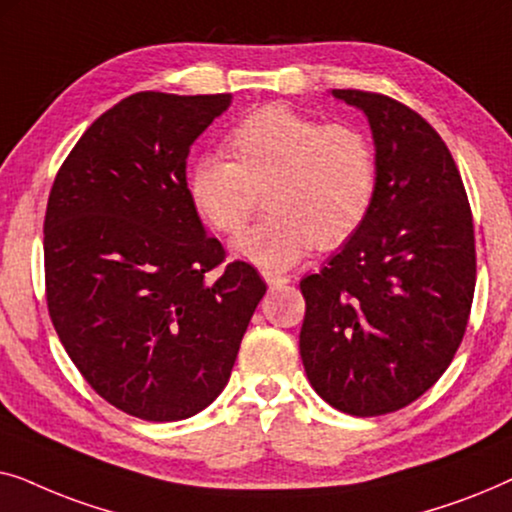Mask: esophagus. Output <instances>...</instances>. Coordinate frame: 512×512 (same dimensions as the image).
Here are the masks:
<instances>
[{"instance_id": "esophagus-1", "label": "esophagus", "mask_w": 512, "mask_h": 512, "mask_svg": "<svg viewBox=\"0 0 512 512\" xmlns=\"http://www.w3.org/2000/svg\"><path fill=\"white\" fill-rule=\"evenodd\" d=\"M263 279H265V282H268L270 289H279V286H284V284L291 282L289 277L277 275V272H263Z\"/></svg>"}]
</instances>
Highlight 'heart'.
<instances>
[{
    "label": "heart",
    "mask_w": 512,
    "mask_h": 512,
    "mask_svg": "<svg viewBox=\"0 0 512 512\" xmlns=\"http://www.w3.org/2000/svg\"><path fill=\"white\" fill-rule=\"evenodd\" d=\"M228 158L188 167L186 191L216 233L240 230L265 195L270 209L233 251L263 270H286L314 247L345 244L366 223L377 191V156L366 132L324 123L284 104L240 118L226 137Z\"/></svg>",
    "instance_id": "b5f03b06"
}]
</instances>
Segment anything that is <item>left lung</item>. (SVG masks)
Here are the masks:
<instances>
[{
    "label": "left lung",
    "mask_w": 512,
    "mask_h": 512,
    "mask_svg": "<svg viewBox=\"0 0 512 512\" xmlns=\"http://www.w3.org/2000/svg\"><path fill=\"white\" fill-rule=\"evenodd\" d=\"M366 114L377 156L368 219L300 282V359L328 405L356 417L429 391L466 333L475 291L473 216L443 139L380 93L333 90Z\"/></svg>",
    "instance_id": "1"
}]
</instances>
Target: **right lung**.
<instances>
[{
	"label": "right lung",
	"instance_id": "obj_1",
	"mask_svg": "<svg viewBox=\"0 0 512 512\" xmlns=\"http://www.w3.org/2000/svg\"><path fill=\"white\" fill-rule=\"evenodd\" d=\"M230 100L125 97L83 132L48 195L58 338L104 401L146 422L193 417L221 394L265 293L249 263H223L186 191L191 144Z\"/></svg>",
	"mask_w": 512,
	"mask_h": 512
}]
</instances>
